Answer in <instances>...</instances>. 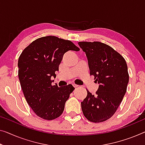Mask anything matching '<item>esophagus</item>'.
<instances>
[{
  "instance_id": "34e87169",
  "label": "esophagus",
  "mask_w": 145,
  "mask_h": 145,
  "mask_svg": "<svg viewBox=\"0 0 145 145\" xmlns=\"http://www.w3.org/2000/svg\"><path fill=\"white\" fill-rule=\"evenodd\" d=\"M73 87H74L75 88H77V87H79V85H75V84H73Z\"/></svg>"
}]
</instances>
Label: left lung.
I'll use <instances>...</instances> for the list:
<instances>
[{
  "label": "left lung",
  "instance_id": "left-lung-1",
  "mask_svg": "<svg viewBox=\"0 0 145 145\" xmlns=\"http://www.w3.org/2000/svg\"><path fill=\"white\" fill-rule=\"evenodd\" d=\"M85 52L90 75L100 84L96 94L87 91L81 102L84 116L92 122L109 119L117 110L129 82L128 66L124 57L109 45L100 42H79Z\"/></svg>",
  "mask_w": 145,
  "mask_h": 145
}]
</instances>
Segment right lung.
<instances>
[{"mask_svg":"<svg viewBox=\"0 0 145 145\" xmlns=\"http://www.w3.org/2000/svg\"><path fill=\"white\" fill-rule=\"evenodd\" d=\"M80 50L70 40L54 36L36 39L23 51L18 60V76L24 96L36 114L45 120L61 115L66 101L75 89L70 84L52 85L64 54Z\"/></svg>","mask_w":145,"mask_h":145,"instance_id":"1","label":"right lung"}]
</instances>
